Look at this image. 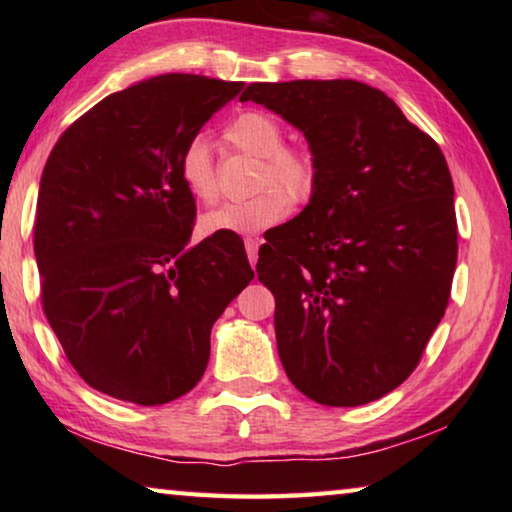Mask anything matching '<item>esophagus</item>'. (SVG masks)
Masks as SVG:
<instances>
[{
    "label": "esophagus",
    "instance_id": "1",
    "mask_svg": "<svg viewBox=\"0 0 512 512\" xmlns=\"http://www.w3.org/2000/svg\"><path fill=\"white\" fill-rule=\"evenodd\" d=\"M246 253H248V259L250 264H257V253H259V241L257 239H246Z\"/></svg>",
    "mask_w": 512,
    "mask_h": 512
}]
</instances>
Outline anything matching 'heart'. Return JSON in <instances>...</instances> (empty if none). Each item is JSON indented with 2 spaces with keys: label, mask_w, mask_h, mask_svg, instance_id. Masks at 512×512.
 <instances>
[{
  "label": "heart",
  "mask_w": 512,
  "mask_h": 512,
  "mask_svg": "<svg viewBox=\"0 0 512 512\" xmlns=\"http://www.w3.org/2000/svg\"><path fill=\"white\" fill-rule=\"evenodd\" d=\"M225 140L237 151L259 158L255 178L257 194L244 201L223 203L201 219L205 235H255L271 228L289 214L291 203H307L318 183L316 160L302 146L284 144V128L273 115L262 110H246L225 128ZM180 180L189 194L201 203L219 196L214 176L210 144L203 135L189 140L178 158ZM290 198L287 199L286 196Z\"/></svg>",
  "instance_id": "1"
}]
</instances>
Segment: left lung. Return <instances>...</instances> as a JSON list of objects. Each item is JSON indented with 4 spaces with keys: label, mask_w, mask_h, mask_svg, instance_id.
I'll use <instances>...</instances> for the list:
<instances>
[{
    "label": "left lung",
    "mask_w": 512,
    "mask_h": 512,
    "mask_svg": "<svg viewBox=\"0 0 512 512\" xmlns=\"http://www.w3.org/2000/svg\"><path fill=\"white\" fill-rule=\"evenodd\" d=\"M239 99L302 131L318 169L305 210L259 248L284 372L318 404L379 400L418 366L452 291L445 155L359 81L250 83Z\"/></svg>",
    "instance_id": "8db88e82"
}]
</instances>
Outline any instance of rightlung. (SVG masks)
Segmentation results:
<instances>
[{
    "instance_id": "right-lung-1",
    "label": "right lung",
    "mask_w": 512,
    "mask_h": 512,
    "mask_svg": "<svg viewBox=\"0 0 512 512\" xmlns=\"http://www.w3.org/2000/svg\"><path fill=\"white\" fill-rule=\"evenodd\" d=\"M244 88L162 74L110 94L60 135L40 178L42 309L85 384L158 406L192 391L210 332L253 280L232 232L189 246L183 146Z\"/></svg>"
}]
</instances>
